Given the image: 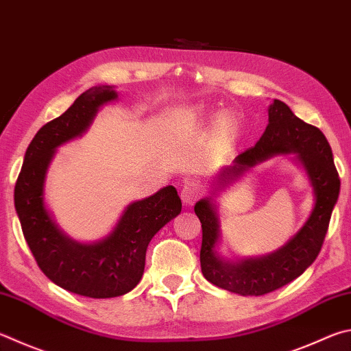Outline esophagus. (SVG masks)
Here are the masks:
<instances>
[{"instance_id":"obj_1","label":"esophagus","mask_w":351,"mask_h":351,"mask_svg":"<svg viewBox=\"0 0 351 351\" xmlns=\"http://www.w3.org/2000/svg\"><path fill=\"white\" fill-rule=\"evenodd\" d=\"M201 193V186L196 181L184 182V186L181 187V199L186 206H193V204L199 199Z\"/></svg>"}]
</instances>
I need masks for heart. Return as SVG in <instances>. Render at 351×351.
Segmentation results:
<instances>
[{
	"mask_svg": "<svg viewBox=\"0 0 351 351\" xmlns=\"http://www.w3.org/2000/svg\"><path fill=\"white\" fill-rule=\"evenodd\" d=\"M204 119H206V113L201 109V107H193V109H190L186 114H184L182 118V123H204ZM216 124H218V129L219 132L224 133V135H230L234 130V119L230 117V114H221L216 121Z\"/></svg>",
	"mask_w": 351,
	"mask_h": 351,
	"instance_id": "1",
	"label": "heart"
}]
</instances>
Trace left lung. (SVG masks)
Here are the masks:
<instances>
[{
    "instance_id": "left-lung-1",
    "label": "left lung",
    "mask_w": 351,
    "mask_h": 351,
    "mask_svg": "<svg viewBox=\"0 0 351 351\" xmlns=\"http://www.w3.org/2000/svg\"><path fill=\"white\" fill-rule=\"evenodd\" d=\"M295 154L307 171L315 193V206L299 232L276 252L261 258L226 261L216 252L221 239L219 216L212 196L195 204L201 221V270L204 278L219 289L242 296H261L291 282L313 264L321 252L328 222L341 190L331 147L317 127L304 123L290 107L275 99L269 107V124L254 147L234 158L233 165L216 178L215 192L237 181L248 169L275 155Z\"/></svg>"
}]
</instances>
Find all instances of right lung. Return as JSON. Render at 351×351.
I'll list each match as a JSON object with an SVG mask.
<instances>
[{"label": "right lung", "mask_w": 351, "mask_h": 351, "mask_svg": "<svg viewBox=\"0 0 351 351\" xmlns=\"http://www.w3.org/2000/svg\"><path fill=\"white\" fill-rule=\"evenodd\" d=\"M117 98L110 86L92 87L61 117L43 125L25 150L14 195L23 234L44 275L61 289L97 299L135 289L149 242L182 208L176 189L167 186L127 206L112 233L92 244L73 241L56 226L44 202V182L56 147L81 136L99 107Z\"/></svg>", "instance_id": "add662e5"}]
</instances>
